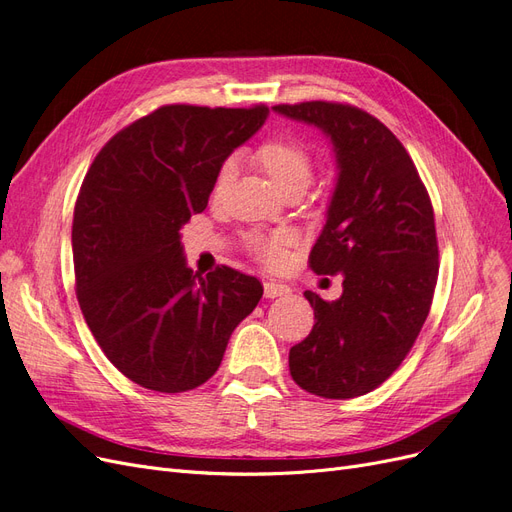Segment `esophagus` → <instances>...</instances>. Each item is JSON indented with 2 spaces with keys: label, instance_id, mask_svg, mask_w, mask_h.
Segmentation results:
<instances>
[{
  "label": "esophagus",
  "instance_id": "34e87169",
  "mask_svg": "<svg viewBox=\"0 0 512 512\" xmlns=\"http://www.w3.org/2000/svg\"><path fill=\"white\" fill-rule=\"evenodd\" d=\"M290 288L282 282H265V297L267 299H277V297H284V294H288Z\"/></svg>",
  "mask_w": 512,
  "mask_h": 512
}]
</instances>
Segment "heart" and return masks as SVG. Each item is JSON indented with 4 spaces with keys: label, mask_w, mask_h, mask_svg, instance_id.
Masks as SVG:
<instances>
[{
    "label": "heart",
    "mask_w": 512,
    "mask_h": 512,
    "mask_svg": "<svg viewBox=\"0 0 512 512\" xmlns=\"http://www.w3.org/2000/svg\"><path fill=\"white\" fill-rule=\"evenodd\" d=\"M256 162L282 194L294 188L305 190L307 185L312 183V158H309L307 149L301 143L290 141V138H275V141H267L265 145H260V149L256 151ZM232 175H235V162L228 160L220 170L218 185H215V188L222 190L232 179ZM288 243L290 237L284 235V232H277V235H260V232H252V235L247 237V247H250L252 254L258 256L271 269H280L286 265Z\"/></svg>",
    "instance_id": "heart-1"
}]
</instances>
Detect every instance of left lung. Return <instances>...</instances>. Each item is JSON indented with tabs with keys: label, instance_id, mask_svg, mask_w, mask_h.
Here are the masks:
<instances>
[{
	"label": "left lung",
	"instance_id": "8db88e82",
	"mask_svg": "<svg viewBox=\"0 0 512 512\" xmlns=\"http://www.w3.org/2000/svg\"><path fill=\"white\" fill-rule=\"evenodd\" d=\"M277 115L329 138L337 181L309 267L344 275L324 301L305 290L316 324L290 348V376L327 399L374 391L406 359L438 282L433 207L408 151L376 117L348 104H277Z\"/></svg>",
	"mask_w": 512,
	"mask_h": 512
}]
</instances>
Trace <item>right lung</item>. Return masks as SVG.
I'll return each mask as SVG.
<instances>
[{
  "mask_svg": "<svg viewBox=\"0 0 512 512\" xmlns=\"http://www.w3.org/2000/svg\"><path fill=\"white\" fill-rule=\"evenodd\" d=\"M267 115L162 106L115 134L87 170L72 220L76 297L108 361L149 391L207 382L262 297L256 277L230 267L194 273L179 230Z\"/></svg>",
  "mask_w": 512,
  "mask_h": 512,
  "instance_id": "add662e5",
  "label": "right lung"
}]
</instances>
